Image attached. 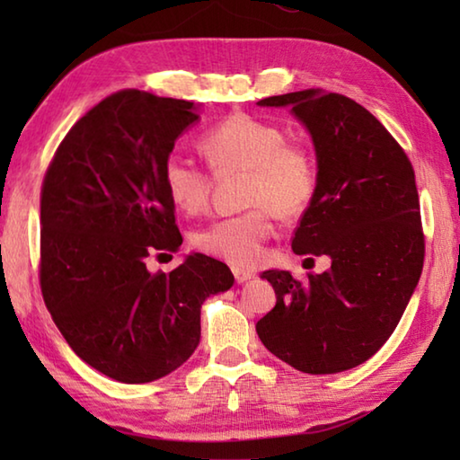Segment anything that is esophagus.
Segmentation results:
<instances>
[{
	"mask_svg": "<svg viewBox=\"0 0 460 460\" xmlns=\"http://www.w3.org/2000/svg\"><path fill=\"white\" fill-rule=\"evenodd\" d=\"M233 276H235V282H237V284H243V282H247V279L255 278L253 271L241 270V268H233Z\"/></svg>",
	"mask_w": 460,
	"mask_h": 460,
	"instance_id": "34e87169",
	"label": "esophagus"
}]
</instances>
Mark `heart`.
I'll return each mask as SVG.
<instances>
[{"label":"heart","mask_w":460,"mask_h":460,"mask_svg":"<svg viewBox=\"0 0 460 460\" xmlns=\"http://www.w3.org/2000/svg\"><path fill=\"white\" fill-rule=\"evenodd\" d=\"M199 147L217 176L245 172L241 202L247 211L225 217L194 235L199 252L235 268L260 263L271 235V217L294 221L305 215L318 190V166L306 144L286 139L276 123L233 113L200 137ZM168 200L184 215L208 205L211 181L205 170L170 158L162 170Z\"/></svg>","instance_id":"heart-1"}]
</instances>
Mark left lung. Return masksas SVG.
<instances>
[{"instance_id": "8db88e82", "label": "left lung", "mask_w": 460, "mask_h": 460, "mask_svg": "<svg viewBox=\"0 0 460 460\" xmlns=\"http://www.w3.org/2000/svg\"><path fill=\"white\" fill-rule=\"evenodd\" d=\"M258 105H290L313 136L318 190L292 249L306 260L329 255L331 268L306 282L263 271L276 306L255 331L270 353L302 373L353 369L392 337L422 274L414 168L379 119L339 93L305 89Z\"/></svg>"}]
</instances>
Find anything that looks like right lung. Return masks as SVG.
<instances>
[{"label": "right lung", "instance_id": "add662e5", "mask_svg": "<svg viewBox=\"0 0 460 460\" xmlns=\"http://www.w3.org/2000/svg\"><path fill=\"white\" fill-rule=\"evenodd\" d=\"M197 119L190 101L118 91L68 129L44 174V305L73 351L121 384L181 367L200 341L202 302L233 286L202 253L168 274L146 268L182 245L162 170Z\"/></svg>", "mask_w": 460, "mask_h": 460}]
</instances>
